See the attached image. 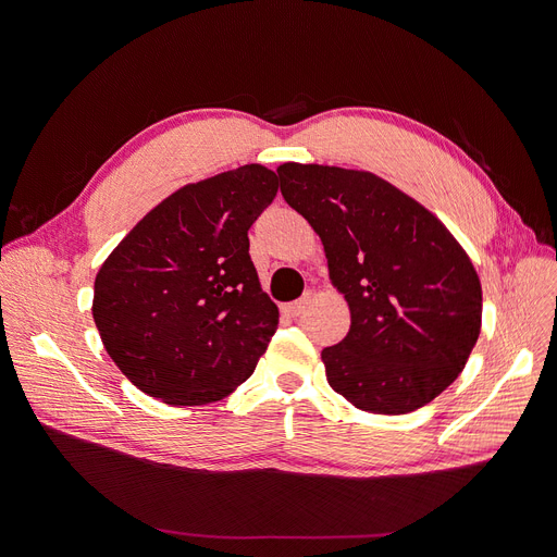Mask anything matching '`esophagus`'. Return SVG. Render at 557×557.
<instances>
[{
    "mask_svg": "<svg viewBox=\"0 0 557 557\" xmlns=\"http://www.w3.org/2000/svg\"><path fill=\"white\" fill-rule=\"evenodd\" d=\"M311 302V296L309 294H305L302 298H298L296 302H288V305H284L282 307V311L286 313V315H290V318H298L305 309H307V305Z\"/></svg>",
    "mask_w": 557,
    "mask_h": 557,
    "instance_id": "obj_1",
    "label": "esophagus"
}]
</instances>
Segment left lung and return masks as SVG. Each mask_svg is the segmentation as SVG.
<instances>
[{"label": "left lung", "instance_id": "1", "mask_svg": "<svg viewBox=\"0 0 557 557\" xmlns=\"http://www.w3.org/2000/svg\"><path fill=\"white\" fill-rule=\"evenodd\" d=\"M284 200L320 234L352 313L323 349L330 386L361 411L401 416L447 391L481 332V282L449 230L368 171L286 162Z\"/></svg>", "mask_w": 557, "mask_h": 557}]
</instances>
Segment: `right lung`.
Returning a JSON list of instances; mask_svg holds the SVG:
<instances>
[{"instance_id":"right-lung-1","label":"right lung","mask_w":557,"mask_h":557,"mask_svg":"<svg viewBox=\"0 0 557 557\" xmlns=\"http://www.w3.org/2000/svg\"><path fill=\"white\" fill-rule=\"evenodd\" d=\"M277 194V175L246 164L187 185L146 214L95 282L106 352L146 395L210 404L255 372L277 332L248 230Z\"/></svg>"}]
</instances>
